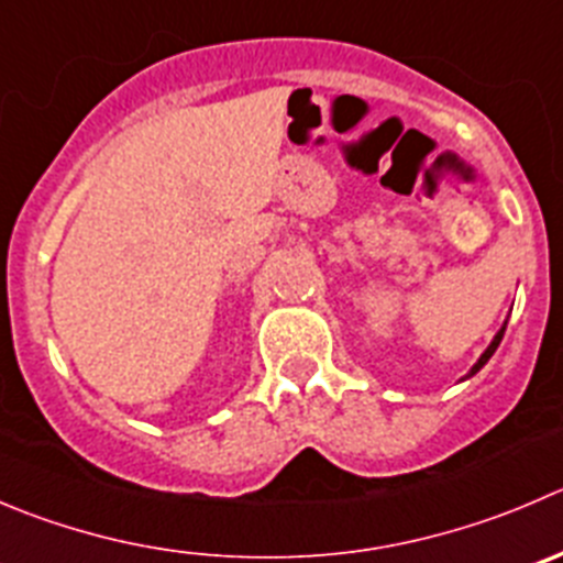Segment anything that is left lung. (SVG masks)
Wrapping results in <instances>:
<instances>
[{"instance_id":"left-lung-1","label":"left lung","mask_w":563,"mask_h":563,"mask_svg":"<svg viewBox=\"0 0 563 563\" xmlns=\"http://www.w3.org/2000/svg\"><path fill=\"white\" fill-rule=\"evenodd\" d=\"M504 332H506V321H504V327H500V330H498V332H495L493 343H489V346H487V349H484V354H482V357H478V360H476V365H473V368H471V371H467V376H465V379H471V376H473V374H478V371H482V368H484V365H487V363H489V357H493V354H495V349H498V346H500V341H504Z\"/></svg>"}]
</instances>
